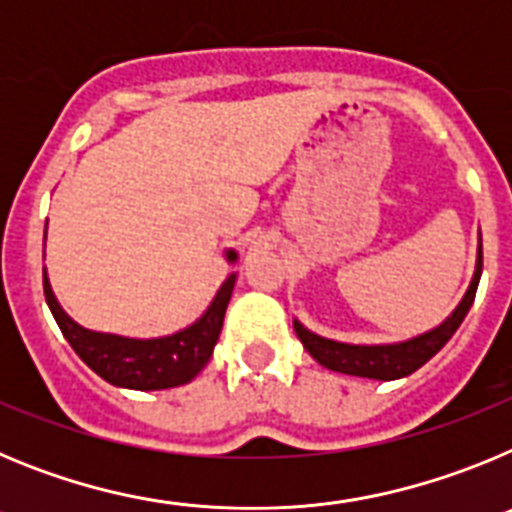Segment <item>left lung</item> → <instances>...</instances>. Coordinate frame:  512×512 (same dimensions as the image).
Instances as JSON below:
<instances>
[{"mask_svg":"<svg viewBox=\"0 0 512 512\" xmlns=\"http://www.w3.org/2000/svg\"><path fill=\"white\" fill-rule=\"evenodd\" d=\"M479 277H482V241H479L477 269H474L472 284H469L467 295L461 297V302L456 305V310L438 328L428 330L423 336L408 338V341L382 343V346H356V343L330 341V338H323L318 333L307 330L300 320H295V333L302 341V346L307 348V354L318 361L320 366L330 369V372L351 374V377L382 379V382L408 377L415 369H420L425 361L433 359L449 343V338L454 336L461 320L467 318L474 295H477Z\"/></svg>","mask_w":512,"mask_h":512,"instance_id":"left-lung-1","label":"left lung"}]
</instances>
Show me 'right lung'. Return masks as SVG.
I'll return each instance as SVG.
<instances>
[{
    "instance_id": "1",
    "label": "right lung",
    "mask_w": 512,
    "mask_h": 512,
    "mask_svg": "<svg viewBox=\"0 0 512 512\" xmlns=\"http://www.w3.org/2000/svg\"><path fill=\"white\" fill-rule=\"evenodd\" d=\"M228 264H235L238 253L230 248L225 251ZM235 287V274H230L217 289L215 300L207 307L200 320H194L189 328L179 330L174 336L164 338H125L112 333H97V330L81 328L79 323L63 312L53 295L48 274L43 271V292L45 302L51 307L53 318L61 328L63 338L71 343L79 359L92 369L104 382L128 390H169L179 384L192 382L210 361L220 330H223L225 310H228L230 295Z\"/></svg>"
}]
</instances>
